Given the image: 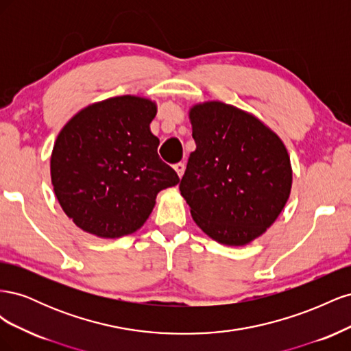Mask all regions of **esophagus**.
<instances>
[{
  "mask_svg": "<svg viewBox=\"0 0 351 351\" xmlns=\"http://www.w3.org/2000/svg\"><path fill=\"white\" fill-rule=\"evenodd\" d=\"M174 169H176L177 176H178L180 178H182V177H183V174H184V164H182V162L176 164V165H174Z\"/></svg>",
  "mask_w": 351,
  "mask_h": 351,
  "instance_id": "1",
  "label": "esophagus"
}]
</instances>
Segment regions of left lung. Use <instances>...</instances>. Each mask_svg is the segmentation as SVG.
Listing matches in <instances>:
<instances>
[{"instance_id":"obj_1","label":"left lung","mask_w":351,"mask_h":351,"mask_svg":"<svg viewBox=\"0 0 351 351\" xmlns=\"http://www.w3.org/2000/svg\"><path fill=\"white\" fill-rule=\"evenodd\" d=\"M196 151L180 192L196 226L226 246H246L282 212L291 193L290 155L252 112L222 101L190 107Z\"/></svg>"}]
</instances>
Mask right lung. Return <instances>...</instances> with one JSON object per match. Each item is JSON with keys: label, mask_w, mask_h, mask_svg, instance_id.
I'll use <instances>...</instances> for the list:
<instances>
[{"label": "right lung", "mask_w": 351, "mask_h": 351, "mask_svg": "<svg viewBox=\"0 0 351 351\" xmlns=\"http://www.w3.org/2000/svg\"><path fill=\"white\" fill-rule=\"evenodd\" d=\"M156 102L123 95L89 104L62 127L51 154V183L84 232L120 239L139 230L161 190L178 184L151 132Z\"/></svg>", "instance_id": "right-lung-1"}]
</instances>
